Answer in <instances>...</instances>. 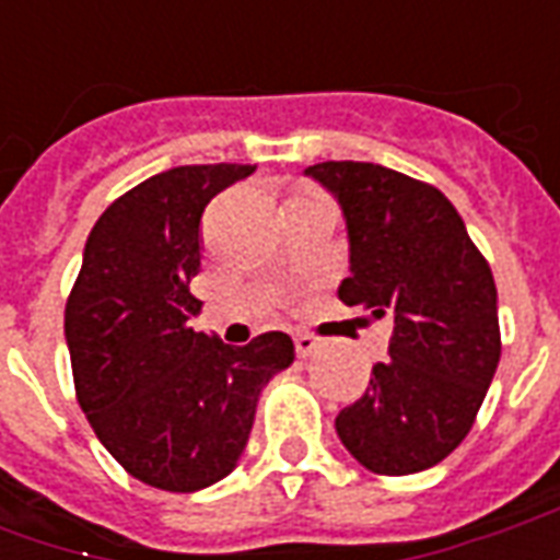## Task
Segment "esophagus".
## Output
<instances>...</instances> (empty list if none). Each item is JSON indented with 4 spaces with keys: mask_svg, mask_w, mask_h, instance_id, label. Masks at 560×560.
<instances>
[{
    "mask_svg": "<svg viewBox=\"0 0 560 560\" xmlns=\"http://www.w3.org/2000/svg\"><path fill=\"white\" fill-rule=\"evenodd\" d=\"M293 345H296V357H312L317 351V339L312 332H296Z\"/></svg>",
    "mask_w": 560,
    "mask_h": 560,
    "instance_id": "esophagus-1",
    "label": "esophagus"
}]
</instances>
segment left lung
Listing matches in <instances>:
<instances>
[{
	"instance_id": "8db88e82",
	"label": "left lung",
	"mask_w": 560,
	"mask_h": 560,
	"mask_svg": "<svg viewBox=\"0 0 560 560\" xmlns=\"http://www.w3.org/2000/svg\"><path fill=\"white\" fill-rule=\"evenodd\" d=\"M351 240L341 303L393 320L389 357L336 417L351 456L405 477L444 462L477 420L501 360L492 269L434 185L369 161H320Z\"/></svg>"
}]
</instances>
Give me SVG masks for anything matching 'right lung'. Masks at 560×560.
Listing matches in <instances>:
<instances>
[{"label":"right lung","mask_w":560,"mask_h":560,"mask_svg":"<svg viewBox=\"0 0 560 560\" xmlns=\"http://www.w3.org/2000/svg\"><path fill=\"white\" fill-rule=\"evenodd\" d=\"M255 164H183L116 197L95 221L66 303L74 393L122 468L164 492L236 468L269 377L293 363L288 332L243 348L195 332L200 215Z\"/></svg>","instance_id":"add662e5"}]
</instances>
